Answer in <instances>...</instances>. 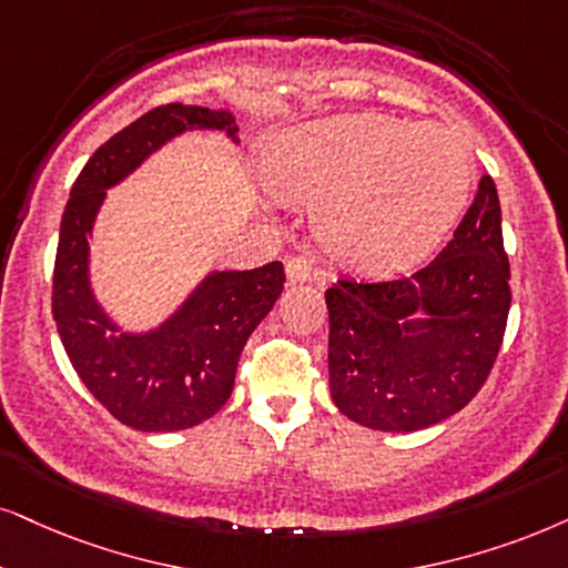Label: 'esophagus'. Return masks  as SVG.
Returning a JSON list of instances; mask_svg holds the SVG:
<instances>
[{
	"instance_id": "34e87169",
	"label": "esophagus",
	"mask_w": 568,
	"mask_h": 568,
	"mask_svg": "<svg viewBox=\"0 0 568 568\" xmlns=\"http://www.w3.org/2000/svg\"><path fill=\"white\" fill-rule=\"evenodd\" d=\"M285 277H288L291 285L308 283V280H312V262H308L306 256H291V260L285 262Z\"/></svg>"
}]
</instances>
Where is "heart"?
I'll use <instances>...</instances> for the list:
<instances>
[{"mask_svg": "<svg viewBox=\"0 0 568 568\" xmlns=\"http://www.w3.org/2000/svg\"><path fill=\"white\" fill-rule=\"evenodd\" d=\"M264 181L285 204L317 210L329 260L362 275H398L427 260L469 204L475 168L440 125L335 114L272 143Z\"/></svg>", "mask_w": 568, "mask_h": 568, "instance_id": "heart-1", "label": "heart"}]
</instances>
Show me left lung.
<instances>
[{"instance_id": "obj_1", "label": "left lung", "mask_w": 568, "mask_h": 568, "mask_svg": "<svg viewBox=\"0 0 568 568\" xmlns=\"http://www.w3.org/2000/svg\"><path fill=\"white\" fill-rule=\"evenodd\" d=\"M500 201L483 175L454 239L400 280L327 288L329 393L356 425L414 433L462 412L504 343L511 288Z\"/></svg>"}]
</instances>
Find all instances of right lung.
<instances>
[{
	"mask_svg": "<svg viewBox=\"0 0 568 568\" xmlns=\"http://www.w3.org/2000/svg\"><path fill=\"white\" fill-rule=\"evenodd\" d=\"M185 131L239 125L225 110L164 104L114 133L73 183L54 260L52 314L62 346L91 396L141 433L201 425L231 398L241 351L283 293V262L256 270H212L168 320L143 333L120 327L91 285V233L106 191L123 183Z\"/></svg>",
	"mask_w": 568,
	"mask_h": 568,
	"instance_id": "right-lung-1",
	"label": "right lung"
}]
</instances>
